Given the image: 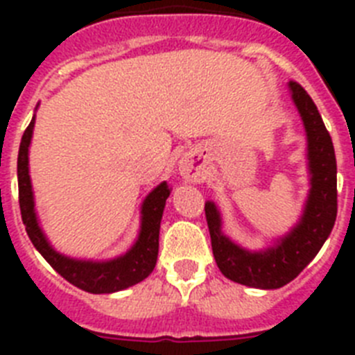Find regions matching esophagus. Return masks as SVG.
Returning a JSON list of instances; mask_svg holds the SVG:
<instances>
[{
	"label": "esophagus",
	"instance_id": "34e87169",
	"mask_svg": "<svg viewBox=\"0 0 355 355\" xmlns=\"http://www.w3.org/2000/svg\"><path fill=\"white\" fill-rule=\"evenodd\" d=\"M200 171H202V165H200V163L197 162L193 156H187V158L181 159L180 172L184 180H188V181L197 180V178L200 175Z\"/></svg>",
	"mask_w": 355,
	"mask_h": 355
}]
</instances>
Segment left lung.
Returning a JSON list of instances; mask_svg holds the SVG:
<instances>
[{
	"label": "left lung",
	"instance_id": "left-lung-1",
	"mask_svg": "<svg viewBox=\"0 0 355 355\" xmlns=\"http://www.w3.org/2000/svg\"><path fill=\"white\" fill-rule=\"evenodd\" d=\"M288 90L302 119L307 140L309 192L299 222L286 234L272 240V245L249 250L222 231L218 206L213 200L205 206L216 266L234 283L259 290H277L293 281L322 249L338 213L336 156L331 135L309 94L295 81L288 83Z\"/></svg>",
	"mask_w": 355,
	"mask_h": 355
}]
</instances>
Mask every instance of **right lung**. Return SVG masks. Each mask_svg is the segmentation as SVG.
Masks as SVG:
<instances>
[{
	"mask_svg": "<svg viewBox=\"0 0 355 355\" xmlns=\"http://www.w3.org/2000/svg\"><path fill=\"white\" fill-rule=\"evenodd\" d=\"M39 105L35 106V112ZM35 128V115L24 131L17 156V183L21 216L31 243L42 254V258L55 268L65 281L89 293H115L139 284L155 270L158 259L159 224L167 197L171 196L167 183L162 181L153 188L140 206V229L133 245L121 256L112 259H80L58 252L49 243L42 231L35 209V196L30 178V146Z\"/></svg>",
	"mask_w": 355,
	"mask_h": 355,
	"instance_id": "add662e5",
	"label": "right lung"
}]
</instances>
